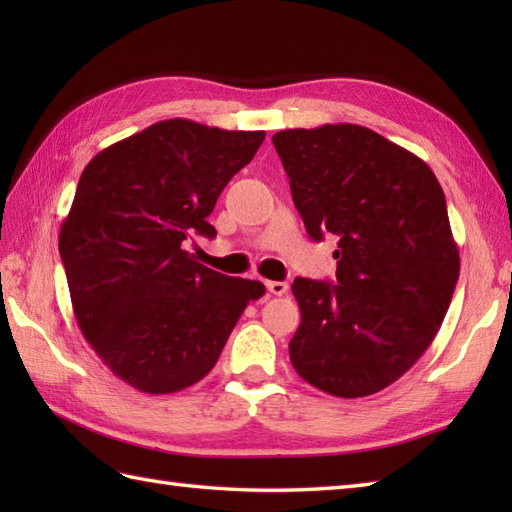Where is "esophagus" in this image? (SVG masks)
<instances>
[{"label":"esophagus","mask_w":512,"mask_h":512,"mask_svg":"<svg viewBox=\"0 0 512 512\" xmlns=\"http://www.w3.org/2000/svg\"><path fill=\"white\" fill-rule=\"evenodd\" d=\"M266 288L270 295L281 297V295H286L290 286H288V281H266Z\"/></svg>","instance_id":"1"}]
</instances>
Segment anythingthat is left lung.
Here are the masks:
<instances>
[{
  "label": "left lung",
  "mask_w": 512,
  "mask_h": 512,
  "mask_svg": "<svg viewBox=\"0 0 512 512\" xmlns=\"http://www.w3.org/2000/svg\"><path fill=\"white\" fill-rule=\"evenodd\" d=\"M312 239L336 235V284L297 277L292 367L339 398L376 394L436 339L460 277L447 200L424 160L339 123L273 136Z\"/></svg>",
  "instance_id": "left-lung-1"
}]
</instances>
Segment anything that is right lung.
I'll use <instances>...</instances> for the list:
<instances>
[{
  "instance_id": "right-lung-1",
  "label": "right lung",
  "mask_w": 512,
  "mask_h": 512,
  "mask_svg": "<svg viewBox=\"0 0 512 512\" xmlns=\"http://www.w3.org/2000/svg\"><path fill=\"white\" fill-rule=\"evenodd\" d=\"M264 138L169 118L83 169L59 233L72 310L92 350L134 389L173 394L198 383L266 292L187 250L195 235L215 237L206 217Z\"/></svg>"
}]
</instances>
